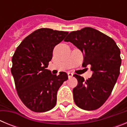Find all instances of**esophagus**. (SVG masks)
I'll return each instance as SVG.
<instances>
[{
  "instance_id": "1",
  "label": "esophagus",
  "mask_w": 127,
  "mask_h": 127,
  "mask_svg": "<svg viewBox=\"0 0 127 127\" xmlns=\"http://www.w3.org/2000/svg\"><path fill=\"white\" fill-rule=\"evenodd\" d=\"M68 77H69V78H71L72 76H73V73H72V72H68Z\"/></svg>"
}]
</instances>
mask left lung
<instances>
[{"mask_svg": "<svg viewBox=\"0 0 127 127\" xmlns=\"http://www.w3.org/2000/svg\"><path fill=\"white\" fill-rule=\"evenodd\" d=\"M64 41L81 50L84 55L83 66L90 65L93 72L86 81L74 75L77 79L73 89L75 104L82 109H97L109 97L120 75V50L112 38L91 27L71 32Z\"/></svg>", "mask_w": 127, "mask_h": 127, "instance_id": "8db88e82", "label": "left lung"}]
</instances>
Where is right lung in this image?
Instances as JSON below:
<instances>
[{
    "label": "right lung",
    "mask_w": 127,
    "mask_h": 127,
    "mask_svg": "<svg viewBox=\"0 0 127 127\" xmlns=\"http://www.w3.org/2000/svg\"><path fill=\"white\" fill-rule=\"evenodd\" d=\"M68 33L39 29L26 37L14 52L11 74L16 89L21 100L32 111L42 113L53 108L58 89L68 79L65 72L57 76L46 69L55 46Z\"/></svg>",
    "instance_id": "1"
}]
</instances>
